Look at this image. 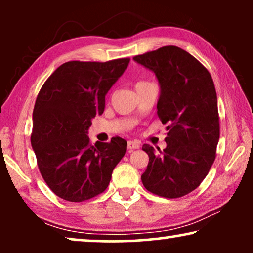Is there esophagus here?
I'll list each match as a JSON object with an SVG mask.
<instances>
[{"label":"esophagus","instance_id":"obj_1","mask_svg":"<svg viewBox=\"0 0 253 253\" xmlns=\"http://www.w3.org/2000/svg\"><path fill=\"white\" fill-rule=\"evenodd\" d=\"M140 146V143L137 140H129L127 141V150L129 151H132V150H136V148H139Z\"/></svg>","mask_w":253,"mask_h":253}]
</instances>
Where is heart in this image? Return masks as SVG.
Segmentation results:
<instances>
[{
    "instance_id": "b5f03b06",
    "label": "heart",
    "mask_w": 253,
    "mask_h": 253,
    "mask_svg": "<svg viewBox=\"0 0 253 253\" xmlns=\"http://www.w3.org/2000/svg\"><path fill=\"white\" fill-rule=\"evenodd\" d=\"M140 83H145V82H138V83H137V84H140Z\"/></svg>"
}]
</instances>
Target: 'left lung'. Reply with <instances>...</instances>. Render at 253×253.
<instances>
[{
    "instance_id": "1",
    "label": "left lung",
    "mask_w": 253,
    "mask_h": 253,
    "mask_svg": "<svg viewBox=\"0 0 253 253\" xmlns=\"http://www.w3.org/2000/svg\"><path fill=\"white\" fill-rule=\"evenodd\" d=\"M133 60L157 76L160 84L158 116L167 124V147L148 144L146 190L165 198H179L198 188L215 160L220 137L215 86L209 70L176 46L137 55Z\"/></svg>"
}]
</instances>
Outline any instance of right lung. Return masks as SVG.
<instances>
[{"label": "right lung", "mask_w": 253, "mask_h": 253, "mask_svg": "<svg viewBox=\"0 0 253 253\" xmlns=\"http://www.w3.org/2000/svg\"><path fill=\"white\" fill-rule=\"evenodd\" d=\"M129 62H65L37 96L31 144L41 176L62 199L79 203L105 191L126 154V141L121 137L92 145L87 130L103 113L107 92Z\"/></svg>", "instance_id": "1"}]
</instances>
